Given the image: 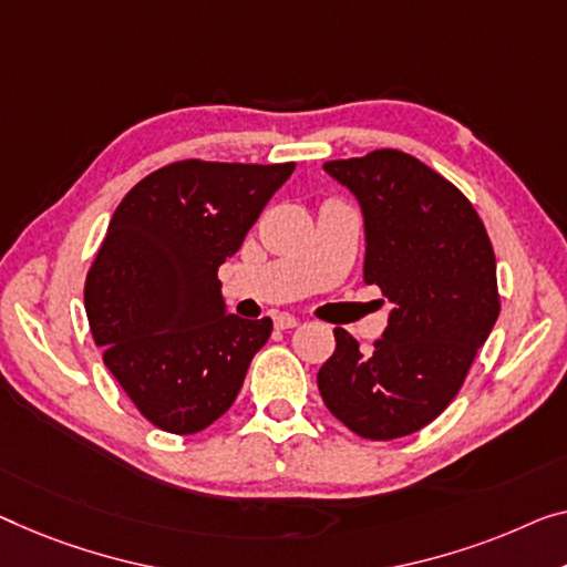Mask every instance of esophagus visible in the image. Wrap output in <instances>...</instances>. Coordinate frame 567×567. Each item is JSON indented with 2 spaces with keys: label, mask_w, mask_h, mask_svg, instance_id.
I'll list each match as a JSON object with an SVG mask.
<instances>
[{
  "label": "esophagus",
  "mask_w": 567,
  "mask_h": 567,
  "mask_svg": "<svg viewBox=\"0 0 567 567\" xmlns=\"http://www.w3.org/2000/svg\"><path fill=\"white\" fill-rule=\"evenodd\" d=\"M298 323H300V320L295 318V316H277L275 318V328H280V331H287V328H295Z\"/></svg>",
  "instance_id": "1"
}]
</instances>
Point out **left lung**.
Masks as SVG:
<instances>
[{
  "instance_id": "obj_1",
  "label": "left lung",
  "mask_w": 567,
  "mask_h": 567,
  "mask_svg": "<svg viewBox=\"0 0 567 567\" xmlns=\"http://www.w3.org/2000/svg\"><path fill=\"white\" fill-rule=\"evenodd\" d=\"M323 171L364 214V282L394 308L374 349L336 328L318 371L326 408L369 441L417 433L453 402L499 318L496 259L471 200L400 150L331 159Z\"/></svg>"
}]
</instances>
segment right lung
<instances>
[{
    "mask_svg": "<svg viewBox=\"0 0 567 567\" xmlns=\"http://www.w3.org/2000/svg\"><path fill=\"white\" fill-rule=\"evenodd\" d=\"M292 171L183 159L134 185L109 221L83 290L89 326L134 408L165 433L221 417L272 333L269 318L226 312L218 267Z\"/></svg>",
    "mask_w": 567,
    "mask_h": 567,
    "instance_id": "right-lung-1",
    "label": "right lung"
}]
</instances>
